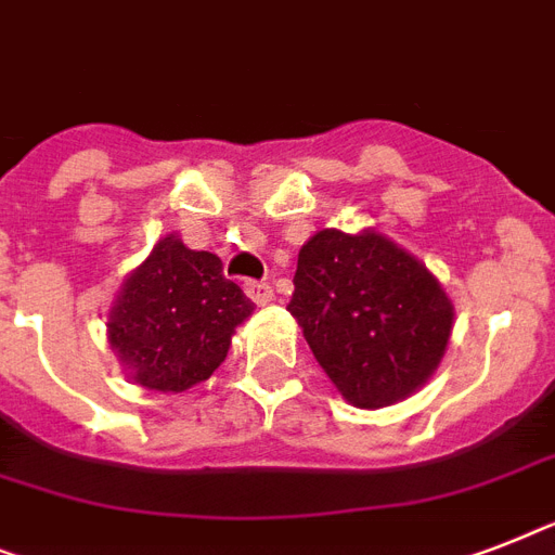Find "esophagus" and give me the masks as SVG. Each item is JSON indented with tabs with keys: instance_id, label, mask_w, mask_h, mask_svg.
<instances>
[{
	"instance_id": "esophagus-1",
	"label": "esophagus",
	"mask_w": 555,
	"mask_h": 555,
	"mask_svg": "<svg viewBox=\"0 0 555 555\" xmlns=\"http://www.w3.org/2000/svg\"><path fill=\"white\" fill-rule=\"evenodd\" d=\"M245 293L259 305V308H264V305H270V301L276 299V296H273V287H270L268 282H247Z\"/></svg>"
}]
</instances>
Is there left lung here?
<instances>
[{
    "label": "left lung",
    "instance_id": "obj_1",
    "mask_svg": "<svg viewBox=\"0 0 555 555\" xmlns=\"http://www.w3.org/2000/svg\"><path fill=\"white\" fill-rule=\"evenodd\" d=\"M291 317L345 402L379 410L439 367L453 301L439 279L385 233L324 228L301 245Z\"/></svg>",
    "mask_w": 555,
    "mask_h": 555
}]
</instances>
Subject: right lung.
I'll return each instance as SVG.
<instances>
[{"mask_svg": "<svg viewBox=\"0 0 555 555\" xmlns=\"http://www.w3.org/2000/svg\"><path fill=\"white\" fill-rule=\"evenodd\" d=\"M254 301L224 279L222 259L162 236L133 268L107 313V341L133 385L184 393L210 379Z\"/></svg>", "mask_w": 555, "mask_h": 555, "instance_id": "1", "label": "right lung"}]
</instances>
